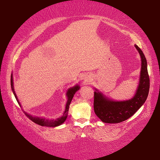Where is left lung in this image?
<instances>
[{"instance_id": "obj_1", "label": "left lung", "mask_w": 160, "mask_h": 160, "mask_svg": "<svg viewBox=\"0 0 160 160\" xmlns=\"http://www.w3.org/2000/svg\"><path fill=\"white\" fill-rule=\"evenodd\" d=\"M135 47L142 58V70L139 87L133 98L128 101H113L105 98L99 92H94V111L104 123H118L129 119L142 107L148 98L149 77L147 61L142 51L138 46Z\"/></svg>"}]
</instances>
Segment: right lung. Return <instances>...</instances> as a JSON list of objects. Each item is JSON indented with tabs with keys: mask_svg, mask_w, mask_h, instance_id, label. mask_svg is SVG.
<instances>
[{
	"mask_svg": "<svg viewBox=\"0 0 160 160\" xmlns=\"http://www.w3.org/2000/svg\"><path fill=\"white\" fill-rule=\"evenodd\" d=\"M11 89L12 91L13 92V93L14 95V97L17 101L18 103L19 104V105L21 106L20 103L18 100V98L17 97V95L14 92V88H13V80H12V75H11ZM79 89V85H76L75 86L74 88H70L68 91H67V102L66 104V107H65V111L63 113V115L62 116L61 118H59L56 119H52V120H49V119H47L45 118H35L32 117V115H30L29 114H28L27 113H25V115L27 117L31 119L32 122H33L34 123H35L38 125H41V126H47V127H56V126H59L61 124H62V123H64L65 121L67 119V115H68V112H69V105L71 102L72 99L73 98L74 94L76 93L77 91H78Z\"/></svg>",
	"mask_w": 160,
	"mask_h": 160,
	"instance_id": "right-lung-1",
	"label": "right lung"
}]
</instances>
